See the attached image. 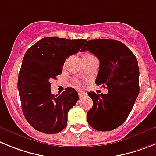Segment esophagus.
Returning a JSON list of instances; mask_svg holds the SVG:
<instances>
[{"label":"esophagus","instance_id":"obj_1","mask_svg":"<svg viewBox=\"0 0 156 156\" xmlns=\"http://www.w3.org/2000/svg\"><path fill=\"white\" fill-rule=\"evenodd\" d=\"M78 95H79L80 98H83V97L86 96L87 94L85 92H84V91H79V92H78Z\"/></svg>","mask_w":156,"mask_h":156}]
</instances>
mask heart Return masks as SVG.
<instances>
[{"label": "heart", "instance_id": "b5f03b06", "mask_svg": "<svg viewBox=\"0 0 156 156\" xmlns=\"http://www.w3.org/2000/svg\"><path fill=\"white\" fill-rule=\"evenodd\" d=\"M90 56H92V55H89V54H85V55L83 56V58H87V57H90Z\"/></svg>", "mask_w": 156, "mask_h": 156}]
</instances>
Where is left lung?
<instances>
[{"label": "left lung", "mask_w": 156, "mask_h": 156, "mask_svg": "<svg viewBox=\"0 0 156 156\" xmlns=\"http://www.w3.org/2000/svg\"><path fill=\"white\" fill-rule=\"evenodd\" d=\"M81 51H88L98 58L95 83L108 90L107 94L88 93L93 101L87 112L88 124L98 131L117 129L126 120L139 95L137 58L126 45L113 39L89 40Z\"/></svg>", "instance_id": "left-lung-1"}]
</instances>
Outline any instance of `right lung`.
<instances>
[{
  "mask_svg": "<svg viewBox=\"0 0 156 156\" xmlns=\"http://www.w3.org/2000/svg\"><path fill=\"white\" fill-rule=\"evenodd\" d=\"M86 41L47 37L26 51L17 88L24 117L36 130L55 134L66 127L68 113L78 101V93L68 88L62 94L54 95L50 81L62 73L66 58L78 53Z\"/></svg>",
  "mask_w": 156,
  "mask_h": 156,
  "instance_id": "add662e5",
  "label": "right lung"
}]
</instances>
